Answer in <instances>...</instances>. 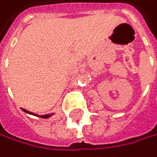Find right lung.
Listing matches in <instances>:
<instances>
[{
  "mask_svg": "<svg viewBox=\"0 0 157 157\" xmlns=\"http://www.w3.org/2000/svg\"><path fill=\"white\" fill-rule=\"evenodd\" d=\"M22 110H23V111H24L25 113H27V114H30V115H33V116H36V117H39V118H43V119H48V118L52 117V116L54 115V113H51V114H46V115H36V114H34V113H33V112L28 111V110H26V109H23V108H22Z\"/></svg>",
  "mask_w": 157,
  "mask_h": 157,
  "instance_id": "obj_1",
  "label": "right lung"
}]
</instances>
